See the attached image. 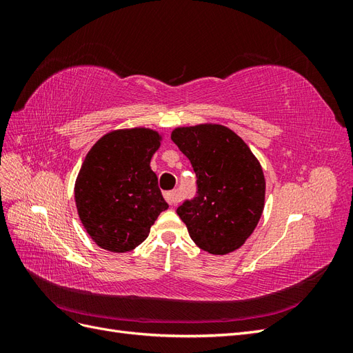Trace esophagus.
Returning <instances> with one entry per match:
<instances>
[{
    "instance_id": "esophagus-1",
    "label": "esophagus",
    "mask_w": 353,
    "mask_h": 353,
    "mask_svg": "<svg viewBox=\"0 0 353 353\" xmlns=\"http://www.w3.org/2000/svg\"><path fill=\"white\" fill-rule=\"evenodd\" d=\"M165 199H166V201L169 203L170 206H172V205H176L178 200H179L176 191H168V193H165Z\"/></svg>"
}]
</instances>
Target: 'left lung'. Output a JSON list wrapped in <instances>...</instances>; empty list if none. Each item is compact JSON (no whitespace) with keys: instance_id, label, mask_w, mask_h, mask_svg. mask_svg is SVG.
I'll use <instances>...</instances> for the list:
<instances>
[{"instance_id":"1","label":"left lung","mask_w":353,"mask_h":353,"mask_svg":"<svg viewBox=\"0 0 353 353\" xmlns=\"http://www.w3.org/2000/svg\"><path fill=\"white\" fill-rule=\"evenodd\" d=\"M170 138L197 176V197L176 209L191 240L212 254L240 249L265 206L259 160L236 132L219 123L179 126Z\"/></svg>"}]
</instances>
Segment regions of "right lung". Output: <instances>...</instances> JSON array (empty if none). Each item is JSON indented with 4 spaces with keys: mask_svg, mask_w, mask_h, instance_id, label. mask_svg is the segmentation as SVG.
Wrapping results in <instances>:
<instances>
[{
    "mask_svg": "<svg viewBox=\"0 0 353 353\" xmlns=\"http://www.w3.org/2000/svg\"><path fill=\"white\" fill-rule=\"evenodd\" d=\"M162 140L150 128H123L103 135L85 156L74 181V201L99 248L113 253L135 249L169 208L150 168Z\"/></svg>",
    "mask_w": 353,
    "mask_h": 353,
    "instance_id": "add662e5",
    "label": "right lung"
}]
</instances>
